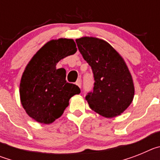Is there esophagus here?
Here are the masks:
<instances>
[{"label": "esophagus", "mask_w": 160, "mask_h": 160, "mask_svg": "<svg viewBox=\"0 0 160 160\" xmlns=\"http://www.w3.org/2000/svg\"><path fill=\"white\" fill-rule=\"evenodd\" d=\"M75 84L77 85L78 87H80V88H81V85H82V82H81V79H78V80H77V82H75Z\"/></svg>", "instance_id": "1"}]
</instances>
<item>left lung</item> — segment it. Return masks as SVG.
Returning a JSON list of instances; mask_svg holds the SVG:
<instances>
[{
  "mask_svg": "<svg viewBox=\"0 0 160 160\" xmlns=\"http://www.w3.org/2000/svg\"><path fill=\"white\" fill-rule=\"evenodd\" d=\"M79 51L92 69L94 86L86 96L90 109L106 118L122 114L132 102L135 87L122 56L102 39H76Z\"/></svg>",
  "mask_w": 160,
  "mask_h": 160,
  "instance_id": "left-lung-1",
  "label": "left lung"
}]
</instances>
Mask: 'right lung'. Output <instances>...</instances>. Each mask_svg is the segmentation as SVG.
<instances>
[{
	"instance_id": "right-lung-1",
	"label": "right lung",
	"mask_w": 160,
	"mask_h": 160,
	"mask_svg": "<svg viewBox=\"0 0 160 160\" xmlns=\"http://www.w3.org/2000/svg\"><path fill=\"white\" fill-rule=\"evenodd\" d=\"M77 51L73 39L59 38L46 43L31 58L20 82L21 102L30 118L38 122L50 124L60 118L69 106V100L81 90L66 82L64 68L56 65Z\"/></svg>"
}]
</instances>
